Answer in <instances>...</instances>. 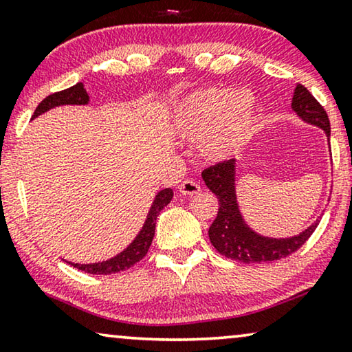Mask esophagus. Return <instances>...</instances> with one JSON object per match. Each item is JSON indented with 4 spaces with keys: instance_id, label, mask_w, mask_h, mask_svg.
Here are the masks:
<instances>
[{
    "instance_id": "34e87169",
    "label": "esophagus",
    "mask_w": 352,
    "mask_h": 352,
    "mask_svg": "<svg viewBox=\"0 0 352 352\" xmlns=\"http://www.w3.org/2000/svg\"><path fill=\"white\" fill-rule=\"evenodd\" d=\"M178 191H180L183 196H194V194L200 192V185L194 180H185V182L180 183V186H178Z\"/></svg>"
}]
</instances>
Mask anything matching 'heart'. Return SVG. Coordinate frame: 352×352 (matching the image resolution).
<instances>
[{
    "label": "heart",
    "mask_w": 352,
    "mask_h": 352,
    "mask_svg": "<svg viewBox=\"0 0 352 352\" xmlns=\"http://www.w3.org/2000/svg\"><path fill=\"white\" fill-rule=\"evenodd\" d=\"M258 102L248 91L206 87L189 94L174 108L172 126L185 141H202L206 160L222 161L238 153L252 138Z\"/></svg>",
    "instance_id": "heart-1"
}]
</instances>
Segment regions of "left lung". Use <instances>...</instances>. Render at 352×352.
I'll use <instances>...</instances> for the list:
<instances>
[{
    "instance_id": "8db88e82",
    "label": "left lung",
    "mask_w": 352,
    "mask_h": 352,
    "mask_svg": "<svg viewBox=\"0 0 352 352\" xmlns=\"http://www.w3.org/2000/svg\"><path fill=\"white\" fill-rule=\"evenodd\" d=\"M292 108L307 124L322 128L329 141L331 122L327 113L302 85H298L294 89ZM235 169L236 161L228 160L206 167L202 172L205 185L216 194L219 202L216 219L208 228L210 241L214 249L227 258L243 263H266V261L270 263L296 252L315 232L320 219L292 238H267L258 235L244 222L241 211L238 208Z\"/></svg>"
}]
</instances>
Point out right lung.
Here are the masks:
<instances>
[{
    "label": "right lung",
    "mask_w": 352,
    "mask_h": 352,
    "mask_svg": "<svg viewBox=\"0 0 352 352\" xmlns=\"http://www.w3.org/2000/svg\"><path fill=\"white\" fill-rule=\"evenodd\" d=\"M87 103H89V96L85 86H82V82H76L75 86L64 89V91L60 92H54L47 98H43L36 108L34 114H32V119H36L37 116H41L43 113H47V111L56 108V106L87 104ZM172 197H174V191H172L170 188L161 189V191L156 194L141 232H139L138 236L133 239L130 246H128L125 250H122L119 255H116L113 258L106 261H98V263H91V265L72 263V261H67V263L76 267V270L89 272V274H96V276L116 274V272H122L128 270V267H131L133 265H136L138 261H141L148 252V248L150 244H152L153 236H155L156 217H158V214L161 213V210H163L164 206L169 205Z\"/></svg>",
    "instance_id": "obj_1"
}]
</instances>
